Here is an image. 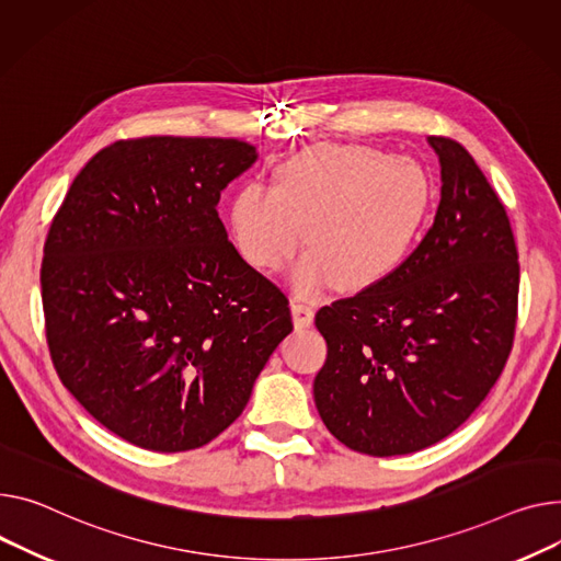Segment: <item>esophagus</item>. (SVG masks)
<instances>
[{
  "mask_svg": "<svg viewBox=\"0 0 561 561\" xmlns=\"http://www.w3.org/2000/svg\"><path fill=\"white\" fill-rule=\"evenodd\" d=\"M290 313H293V324L297 327V329H305V327H309L311 322H313V309L309 307V305H305V302H297V300H293L290 302Z\"/></svg>",
  "mask_w": 561,
  "mask_h": 561,
  "instance_id": "1",
  "label": "esophagus"
}]
</instances>
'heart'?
<instances>
[{
    "instance_id": "1",
    "label": "heart",
    "mask_w": 561,
    "mask_h": 561,
    "mask_svg": "<svg viewBox=\"0 0 561 561\" xmlns=\"http://www.w3.org/2000/svg\"><path fill=\"white\" fill-rule=\"evenodd\" d=\"M431 205V178L410 156L360 144H316L282 162L273 190L250 182L230 205L239 254L277 273L305 243L293 288L313 295L331 282L360 290L397 271Z\"/></svg>"
}]
</instances>
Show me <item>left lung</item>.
Here are the masks:
<instances>
[{
  "instance_id": "left-lung-1",
  "label": "left lung",
  "mask_w": 561,
  "mask_h": 561,
  "mask_svg": "<svg viewBox=\"0 0 561 561\" xmlns=\"http://www.w3.org/2000/svg\"><path fill=\"white\" fill-rule=\"evenodd\" d=\"M442 167L431 230L381 282L322 307L313 399L352 451L405 456L451 435L490 394L514 343L518 252L467 148L428 137Z\"/></svg>"
}]
</instances>
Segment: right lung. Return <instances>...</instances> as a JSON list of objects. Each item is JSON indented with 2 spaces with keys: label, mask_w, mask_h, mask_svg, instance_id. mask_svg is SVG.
<instances>
[{
  "label": "right lung",
  "mask_w": 561,
  "mask_h": 561,
  "mask_svg": "<svg viewBox=\"0 0 561 561\" xmlns=\"http://www.w3.org/2000/svg\"><path fill=\"white\" fill-rule=\"evenodd\" d=\"M256 148L222 137L110 144L45 241L47 345L107 431L178 454L226 431L293 331L286 295L228 241L216 205Z\"/></svg>",
  "instance_id": "right-lung-1"
}]
</instances>
